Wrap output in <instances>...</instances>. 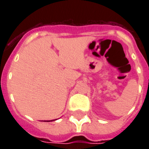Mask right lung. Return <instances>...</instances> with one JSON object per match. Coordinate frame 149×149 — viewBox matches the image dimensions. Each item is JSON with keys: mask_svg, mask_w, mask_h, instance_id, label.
Masks as SVG:
<instances>
[{"mask_svg": "<svg viewBox=\"0 0 149 149\" xmlns=\"http://www.w3.org/2000/svg\"><path fill=\"white\" fill-rule=\"evenodd\" d=\"M53 120H44V121H45V122H49V121H53Z\"/></svg>", "mask_w": 149, "mask_h": 149, "instance_id": "right-lung-1", "label": "right lung"}]
</instances>
